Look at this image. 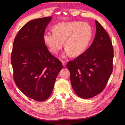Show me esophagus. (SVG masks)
I'll use <instances>...</instances> for the list:
<instances>
[{
  "mask_svg": "<svg viewBox=\"0 0 125 125\" xmlns=\"http://www.w3.org/2000/svg\"><path fill=\"white\" fill-rule=\"evenodd\" d=\"M61 62H62V64L63 65V66H66V61L62 60V61H61Z\"/></svg>",
  "mask_w": 125,
  "mask_h": 125,
  "instance_id": "34e87169",
  "label": "esophagus"
}]
</instances>
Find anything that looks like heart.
<instances>
[{
    "instance_id": "heart-1",
    "label": "heart",
    "mask_w": 125,
    "mask_h": 125,
    "mask_svg": "<svg viewBox=\"0 0 125 125\" xmlns=\"http://www.w3.org/2000/svg\"><path fill=\"white\" fill-rule=\"evenodd\" d=\"M92 36V28L90 25L73 21L56 24L54 27V31L45 33L43 41L54 54L58 53L65 41L67 49L64 56L71 53L73 56H78L88 47Z\"/></svg>"
}]
</instances>
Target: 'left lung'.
Returning <instances> with one entry per match:
<instances>
[{"label":"left lung","mask_w":125,"mask_h":125,"mask_svg":"<svg viewBox=\"0 0 125 125\" xmlns=\"http://www.w3.org/2000/svg\"><path fill=\"white\" fill-rule=\"evenodd\" d=\"M95 25V36L90 47L66 65L73 90L83 99L101 93L113 70L114 49L111 39L97 20Z\"/></svg>","instance_id":"left-lung-1"}]
</instances>
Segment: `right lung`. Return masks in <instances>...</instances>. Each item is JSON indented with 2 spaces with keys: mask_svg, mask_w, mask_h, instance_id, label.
<instances>
[{
  "mask_svg": "<svg viewBox=\"0 0 125 125\" xmlns=\"http://www.w3.org/2000/svg\"><path fill=\"white\" fill-rule=\"evenodd\" d=\"M52 17L34 19L22 27L13 44L11 56L14 80L27 97L43 102L50 97L62 65L48 50L43 36Z\"/></svg>",
  "mask_w": 125,
  "mask_h": 125,
  "instance_id": "right-lung-1",
  "label": "right lung"
}]
</instances>
